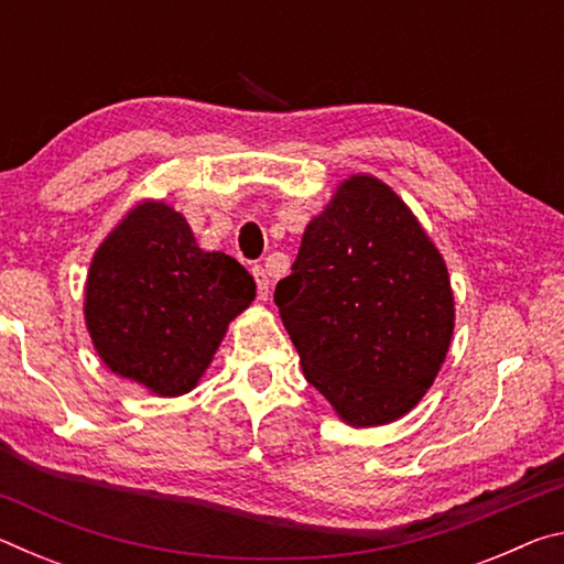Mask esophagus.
<instances>
[{
    "label": "esophagus",
    "mask_w": 564,
    "mask_h": 564,
    "mask_svg": "<svg viewBox=\"0 0 564 564\" xmlns=\"http://www.w3.org/2000/svg\"><path fill=\"white\" fill-rule=\"evenodd\" d=\"M253 279H256V293H259V301H269L271 281L263 265H253Z\"/></svg>",
    "instance_id": "obj_1"
}]
</instances>
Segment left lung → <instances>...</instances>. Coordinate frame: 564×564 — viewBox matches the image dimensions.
<instances>
[{"mask_svg":"<svg viewBox=\"0 0 564 564\" xmlns=\"http://www.w3.org/2000/svg\"><path fill=\"white\" fill-rule=\"evenodd\" d=\"M303 376L348 425L405 415L451 348L455 305L443 256L373 176H350L305 226L273 293Z\"/></svg>","mask_w":564,"mask_h":564,"instance_id":"1","label":"left lung"}]
</instances>
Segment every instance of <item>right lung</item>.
<instances>
[{
  "label": "right lung",
  "instance_id": "obj_1",
  "mask_svg": "<svg viewBox=\"0 0 564 564\" xmlns=\"http://www.w3.org/2000/svg\"><path fill=\"white\" fill-rule=\"evenodd\" d=\"M253 299L241 263L202 251L184 216L144 202L94 253L84 318L113 373L174 398L198 383L228 323Z\"/></svg>",
  "mask_w": 564,
  "mask_h": 564
}]
</instances>
